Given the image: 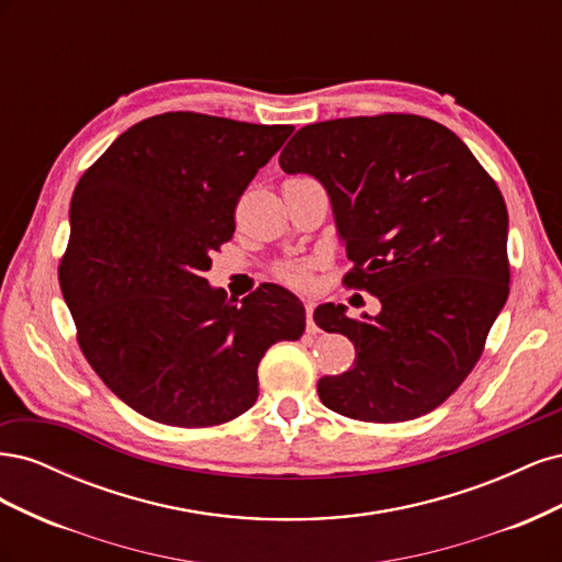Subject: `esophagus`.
<instances>
[{
    "mask_svg": "<svg viewBox=\"0 0 562 562\" xmlns=\"http://www.w3.org/2000/svg\"><path fill=\"white\" fill-rule=\"evenodd\" d=\"M304 312H307V335H316L318 326L314 323V304L312 302L304 304Z\"/></svg>",
    "mask_w": 562,
    "mask_h": 562,
    "instance_id": "obj_1",
    "label": "esophagus"
}]
</instances>
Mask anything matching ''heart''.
Here are the masks:
<instances>
[{
	"mask_svg": "<svg viewBox=\"0 0 562 562\" xmlns=\"http://www.w3.org/2000/svg\"><path fill=\"white\" fill-rule=\"evenodd\" d=\"M277 274L291 285H302L304 281H307V265L304 262H283L279 265Z\"/></svg>",
	"mask_w": 562,
	"mask_h": 562,
	"instance_id": "obj_1",
	"label": "heart"
}]
</instances>
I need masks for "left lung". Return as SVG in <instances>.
Instances as JSON below:
<instances>
[{
  "instance_id": "1",
  "label": "left lung",
  "mask_w": 562,
  "mask_h": 562,
  "mask_svg": "<svg viewBox=\"0 0 562 562\" xmlns=\"http://www.w3.org/2000/svg\"><path fill=\"white\" fill-rule=\"evenodd\" d=\"M279 164L326 187L353 262L345 283L382 304L359 321L345 304L316 307V326L356 347L351 370L318 380L323 405L380 424L431 413L479 363L508 297L499 187L450 128L417 114L310 124Z\"/></svg>"
}]
</instances>
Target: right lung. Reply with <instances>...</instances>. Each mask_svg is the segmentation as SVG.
I'll use <instances>...</instances> for the list:
<instances>
[{
  "instance_id": "obj_1",
  "label": "right lung",
  "mask_w": 562,
  "mask_h": 562,
  "mask_svg": "<svg viewBox=\"0 0 562 562\" xmlns=\"http://www.w3.org/2000/svg\"><path fill=\"white\" fill-rule=\"evenodd\" d=\"M293 126L166 112L131 126L77 182L58 267L79 347L135 413L199 429L258 401V366L304 333L302 302L277 283L241 300L211 288V252Z\"/></svg>"
}]
</instances>
